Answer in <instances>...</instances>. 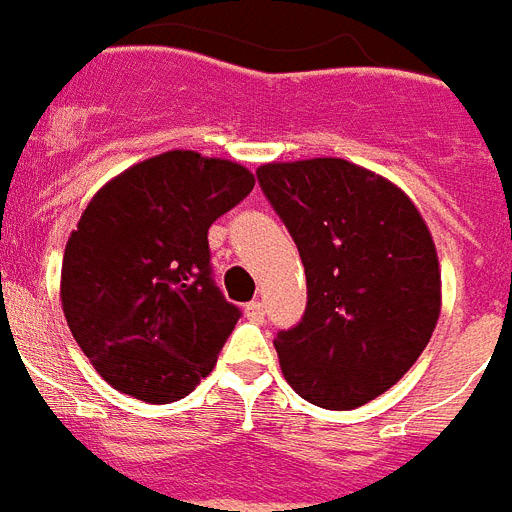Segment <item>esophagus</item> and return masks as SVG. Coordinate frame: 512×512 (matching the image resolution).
I'll list each match as a JSON object with an SVG mask.
<instances>
[{
	"label": "esophagus",
	"mask_w": 512,
	"mask_h": 512,
	"mask_svg": "<svg viewBox=\"0 0 512 512\" xmlns=\"http://www.w3.org/2000/svg\"><path fill=\"white\" fill-rule=\"evenodd\" d=\"M244 313H247V318L249 321H263V315H265V310H263V302H249L247 307H244Z\"/></svg>",
	"instance_id": "obj_1"
}]
</instances>
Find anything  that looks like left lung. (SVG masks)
Listing matches in <instances>:
<instances>
[{
	"label": "left lung",
	"instance_id": "left-lung-1",
	"mask_svg": "<svg viewBox=\"0 0 512 512\" xmlns=\"http://www.w3.org/2000/svg\"><path fill=\"white\" fill-rule=\"evenodd\" d=\"M257 181L307 276L302 321L273 339L286 381L326 410L376 400L410 371L439 321L429 226L405 191L342 157L268 162Z\"/></svg>",
	"mask_w": 512,
	"mask_h": 512
}]
</instances>
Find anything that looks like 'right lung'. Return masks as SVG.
I'll use <instances>...</instances> for the list:
<instances>
[{
	"label": "right lung",
	"mask_w": 512,
	"mask_h": 512,
	"mask_svg": "<svg viewBox=\"0 0 512 512\" xmlns=\"http://www.w3.org/2000/svg\"><path fill=\"white\" fill-rule=\"evenodd\" d=\"M252 186L239 162L173 149L94 194L65 247L60 297L112 389L165 405L213 371L242 310L215 286L207 228Z\"/></svg>",
	"instance_id": "add662e5"
}]
</instances>
